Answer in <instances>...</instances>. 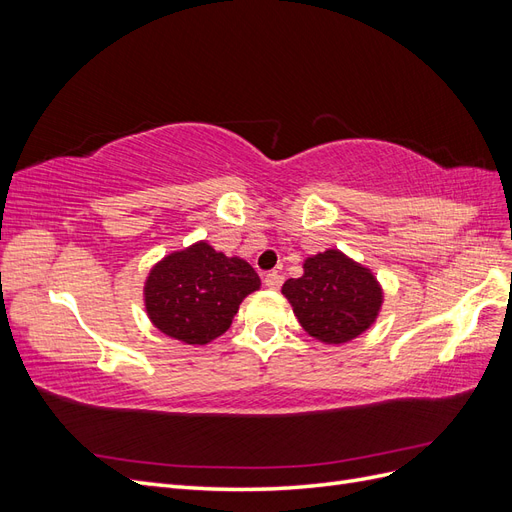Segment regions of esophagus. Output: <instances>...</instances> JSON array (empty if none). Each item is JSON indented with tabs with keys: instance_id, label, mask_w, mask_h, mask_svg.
<instances>
[{
	"instance_id": "34e87169",
	"label": "esophagus",
	"mask_w": 512,
	"mask_h": 512,
	"mask_svg": "<svg viewBox=\"0 0 512 512\" xmlns=\"http://www.w3.org/2000/svg\"><path fill=\"white\" fill-rule=\"evenodd\" d=\"M262 282H265V286H269L271 290H277L282 286V282H284V277L280 275V273H267L265 277H262Z\"/></svg>"
}]
</instances>
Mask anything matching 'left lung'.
Returning a JSON list of instances; mask_svg holds the SVG:
<instances>
[{"instance_id": "8db88e82", "label": "left lung", "mask_w": 512, "mask_h": 512, "mask_svg": "<svg viewBox=\"0 0 512 512\" xmlns=\"http://www.w3.org/2000/svg\"><path fill=\"white\" fill-rule=\"evenodd\" d=\"M303 269L282 292L309 335L324 344H346L371 327L382 290L369 269L337 250L307 258Z\"/></svg>"}]
</instances>
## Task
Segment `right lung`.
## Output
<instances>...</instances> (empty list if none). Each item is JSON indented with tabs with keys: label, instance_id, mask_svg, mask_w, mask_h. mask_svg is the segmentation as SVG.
Masks as SVG:
<instances>
[{
	"label": "right lung",
	"instance_id": "right-lung-1",
	"mask_svg": "<svg viewBox=\"0 0 512 512\" xmlns=\"http://www.w3.org/2000/svg\"><path fill=\"white\" fill-rule=\"evenodd\" d=\"M258 288L260 277L245 260L200 241L151 269L145 305L162 333L203 346L228 331L241 301Z\"/></svg>",
	"mask_w": 512,
	"mask_h": 512
}]
</instances>
